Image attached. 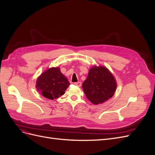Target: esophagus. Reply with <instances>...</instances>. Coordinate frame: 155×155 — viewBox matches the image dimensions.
<instances>
[{
	"label": "esophagus",
	"instance_id": "obj_1",
	"mask_svg": "<svg viewBox=\"0 0 155 155\" xmlns=\"http://www.w3.org/2000/svg\"><path fill=\"white\" fill-rule=\"evenodd\" d=\"M74 85L77 87H81V82H76L74 83Z\"/></svg>",
	"mask_w": 155,
	"mask_h": 155
}]
</instances>
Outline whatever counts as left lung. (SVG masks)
Segmentation results:
<instances>
[{"instance_id":"1","label":"left lung","mask_w":155,"mask_h":155,"mask_svg":"<svg viewBox=\"0 0 155 155\" xmlns=\"http://www.w3.org/2000/svg\"><path fill=\"white\" fill-rule=\"evenodd\" d=\"M82 87L87 99L93 104L98 105L114 96L117 83L109 70L103 66H93L83 83Z\"/></svg>"}]
</instances>
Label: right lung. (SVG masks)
<instances>
[{
    "instance_id": "1",
    "label": "right lung",
    "mask_w": 155,
    "mask_h": 155,
    "mask_svg": "<svg viewBox=\"0 0 155 155\" xmlns=\"http://www.w3.org/2000/svg\"><path fill=\"white\" fill-rule=\"evenodd\" d=\"M70 85L68 79L61 72L59 67L46 70L37 78L36 88L45 97L57 99L63 95Z\"/></svg>"
}]
</instances>
